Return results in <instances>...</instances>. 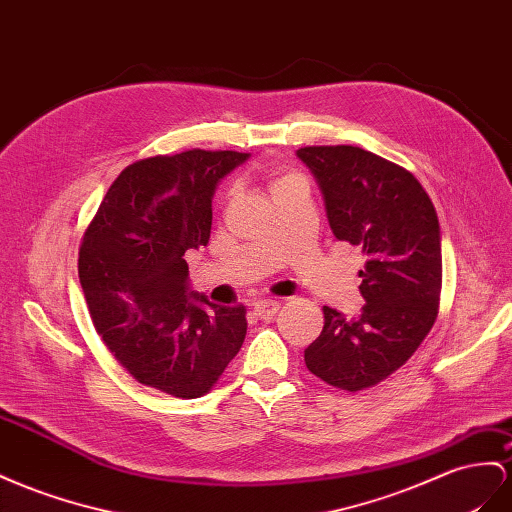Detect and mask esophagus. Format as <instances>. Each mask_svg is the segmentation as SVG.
I'll return each instance as SVG.
<instances>
[{"instance_id":"34e87169","label":"esophagus","mask_w":512,"mask_h":512,"mask_svg":"<svg viewBox=\"0 0 512 512\" xmlns=\"http://www.w3.org/2000/svg\"><path fill=\"white\" fill-rule=\"evenodd\" d=\"M278 310H280V303L273 301V299H262V301L254 303V314L262 321L273 319V316L278 314Z\"/></svg>"}]
</instances>
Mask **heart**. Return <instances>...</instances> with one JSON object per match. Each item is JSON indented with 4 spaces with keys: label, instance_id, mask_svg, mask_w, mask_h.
Returning a JSON list of instances; mask_svg holds the SVG:
<instances>
[{
    "label": "heart",
    "instance_id": "b5f03b06",
    "mask_svg": "<svg viewBox=\"0 0 512 512\" xmlns=\"http://www.w3.org/2000/svg\"><path fill=\"white\" fill-rule=\"evenodd\" d=\"M297 181H303V178L299 176V174H295V172H284V174H278L271 181V193L273 191H278V189H282V187H286V185H290V183H297Z\"/></svg>",
    "mask_w": 512,
    "mask_h": 512
}]
</instances>
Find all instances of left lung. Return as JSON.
I'll list each match as a JSON object with an SVG mask.
<instances>
[{
  "mask_svg": "<svg viewBox=\"0 0 512 512\" xmlns=\"http://www.w3.org/2000/svg\"><path fill=\"white\" fill-rule=\"evenodd\" d=\"M329 226L366 256L357 319L323 306L325 325L303 353L334 388L359 392L388 379L431 331L441 297V239L435 206L418 178L359 146H306Z\"/></svg>",
  "mask_w": 512,
  "mask_h": 512,
  "instance_id": "left-lung-1",
  "label": "left lung"
}]
</instances>
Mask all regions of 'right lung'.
<instances>
[{
	"label": "right lung",
	"mask_w": 512,
	"mask_h": 512,
	"mask_svg": "<svg viewBox=\"0 0 512 512\" xmlns=\"http://www.w3.org/2000/svg\"><path fill=\"white\" fill-rule=\"evenodd\" d=\"M245 159L193 148L131 163L79 247L96 334L135 381L176 398L209 394L245 340V306L189 293L183 258L209 243L215 187Z\"/></svg>",
	"instance_id": "right-lung-1"
}]
</instances>
